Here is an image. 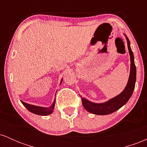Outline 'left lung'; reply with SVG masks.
Here are the masks:
<instances>
[{"mask_svg": "<svg viewBox=\"0 0 147 147\" xmlns=\"http://www.w3.org/2000/svg\"><path fill=\"white\" fill-rule=\"evenodd\" d=\"M124 36H126V41H127L130 59H131V69H130L129 77L127 84L125 88L120 94L105 102L94 103L86 99L85 97H81L84 108L90 113L99 115H105L113 113L126 104L132 95L136 85V67L135 65L133 53L130 46L129 39L126 34H124Z\"/></svg>", "mask_w": 147, "mask_h": 147, "instance_id": "8db88e82", "label": "left lung"}]
</instances>
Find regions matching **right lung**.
Masks as SVG:
<instances>
[{"mask_svg":"<svg viewBox=\"0 0 147 147\" xmlns=\"http://www.w3.org/2000/svg\"><path fill=\"white\" fill-rule=\"evenodd\" d=\"M62 80H63V79H61L60 84H61ZM21 102L22 104H23V106H24L30 112L36 115H48L51 114L53 112L55 105V100H54L53 103L52 104V105L49 106V107H42V106L32 105V104L25 103L24 102H23V101H21Z\"/></svg>","mask_w":147,"mask_h":147,"instance_id":"add662e5","label":"right lung"}]
</instances>
